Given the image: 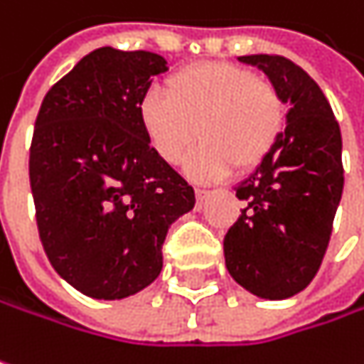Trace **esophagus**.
<instances>
[{
	"label": "esophagus",
	"instance_id": "34e87169",
	"mask_svg": "<svg viewBox=\"0 0 364 364\" xmlns=\"http://www.w3.org/2000/svg\"><path fill=\"white\" fill-rule=\"evenodd\" d=\"M195 193H196V200H198V203H203V200L209 196V191H205V188H196Z\"/></svg>",
	"mask_w": 364,
	"mask_h": 364
}]
</instances>
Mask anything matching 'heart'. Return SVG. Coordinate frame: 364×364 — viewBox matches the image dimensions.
I'll return each instance as SVG.
<instances>
[{
	"label": "heart",
	"instance_id": "b5f03b06",
	"mask_svg": "<svg viewBox=\"0 0 364 364\" xmlns=\"http://www.w3.org/2000/svg\"><path fill=\"white\" fill-rule=\"evenodd\" d=\"M165 95L149 89L139 119L151 149L176 164L198 136L203 143L184 161L188 176L218 180L232 169H252L267 159L286 126V101L269 78L242 65L200 62L173 72Z\"/></svg>",
	"mask_w": 364,
	"mask_h": 364
}]
</instances>
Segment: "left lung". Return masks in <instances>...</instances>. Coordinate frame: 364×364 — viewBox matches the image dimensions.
Instances as JSON below:
<instances>
[{"label":"left lung","instance_id":"left-lung-1","mask_svg":"<svg viewBox=\"0 0 364 364\" xmlns=\"http://www.w3.org/2000/svg\"><path fill=\"white\" fill-rule=\"evenodd\" d=\"M290 105L286 130L234 191L247 207L223 238L230 275L259 299L284 300L317 275L344 188L342 134L319 85L282 55H242Z\"/></svg>","mask_w":364,"mask_h":364}]
</instances>
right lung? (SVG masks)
Segmentation results:
<instances>
[{
	"instance_id": "right-lung-1",
	"label": "right lung",
	"mask_w": 364,
	"mask_h": 364,
	"mask_svg": "<svg viewBox=\"0 0 364 364\" xmlns=\"http://www.w3.org/2000/svg\"><path fill=\"white\" fill-rule=\"evenodd\" d=\"M166 70L157 53L99 47L41 103L28 159L41 242L91 299H126L155 282L169 225L195 207L193 186L157 157L139 119Z\"/></svg>"
}]
</instances>
